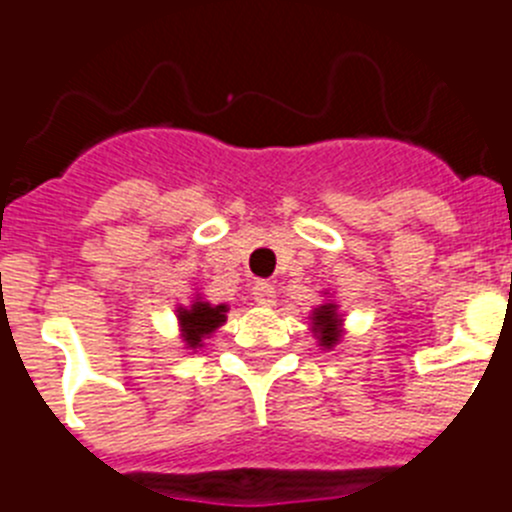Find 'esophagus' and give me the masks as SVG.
Returning a JSON list of instances; mask_svg holds the SVG:
<instances>
[{
  "label": "esophagus",
  "mask_w": 512,
  "mask_h": 512,
  "mask_svg": "<svg viewBox=\"0 0 512 512\" xmlns=\"http://www.w3.org/2000/svg\"><path fill=\"white\" fill-rule=\"evenodd\" d=\"M251 295H253V300L259 302V305L269 307V305H274L277 289H274V284H269V282H264V279H261V282H256L251 287Z\"/></svg>",
  "instance_id": "obj_1"
}]
</instances>
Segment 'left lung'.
Returning a JSON list of instances; mask_svg holds the SVG:
<instances>
[{
	"label": "left lung",
	"instance_id": "1",
	"mask_svg": "<svg viewBox=\"0 0 512 512\" xmlns=\"http://www.w3.org/2000/svg\"><path fill=\"white\" fill-rule=\"evenodd\" d=\"M312 328L318 330L320 333V341H323V346H333V343L338 341V315H336V307L333 305H323L315 310V315H312Z\"/></svg>",
	"mask_w": 512,
	"mask_h": 512
}]
</instances>
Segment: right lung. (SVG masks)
I'll use <instances>...</instances> for the list:
<instances>
[{"instance_id":"add662e5","label":"right lung","mask_w":512,"mask_h":512,"mask_svg":"<svg viewBox=\"0 0 512 512\" xmlns=\"http://www.w3.org/2000/svg\"><path fill=\"white\" fill-rule=\"evenodd\" d=\"M225 312H228V305H215L210 302H194L189 310H179V323L184 328V341L192 348L200 346L202 338L207 333L217 328V325L225 323Z\"/></svg>"}]
</instances>
